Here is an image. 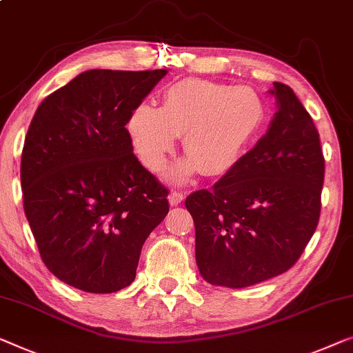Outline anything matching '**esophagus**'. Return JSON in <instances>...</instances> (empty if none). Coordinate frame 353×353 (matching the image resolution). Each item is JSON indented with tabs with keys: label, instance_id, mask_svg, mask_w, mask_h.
Masks as SVG:
<instances>
[{
	"label": "esophagus",
	"instance_id": "esophagus-1",
	"mask_svg": "<svg viewBox=\"0 0 353 353\" xmlns=\"http://www.w3.org/2000/svg\"><path fill=\"white\" fill-rule=\"evenodd\" d=\"M183 194L181 192H171L170 193V204L171 206H177V204H181L183 201Z\"/></svg>",
	"mask_w": 353,
	"mask_h": 353
}]
</instances>
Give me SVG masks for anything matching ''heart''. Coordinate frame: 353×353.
<instances>
[{
  "instance_id": "obj_1",
  "label": "heart",
  "mask_w": 353,
  "mask_h": 353,
  "mask_svg": "<svg viewBox=\"0 0 353 353\" xmlns=\"http://www.w3.org/2000/svg\"><path fill=\"white\" fill-rule=\"evenodd\" d=\"M266 119V106L254 88L231 87L204 79H183L168 88L163 106L139 103L126 120L131 145L141 163L160 171L182 136L187 157L166 172L183 183L201 170L223 176L238 165Z\"/></svg>"
}]
</instances>
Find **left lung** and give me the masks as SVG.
Segmentation results:
<instances>
[{
	"mask_svg": "<svg viewBox=\"0 0 353 353\" xmlns=\"http://www.w3.org/2000/svg\"><path fill=\"white\" fill-rule=\"evenodd\" d=\"M270 128L210 190L185 199L194 254L212 285L243 288L296 263L320 217L325 159L311 115L285 83Z\"/></svg>",
	"mask_w": 353,
	"mask_h": 353,
	"instance_id": "1",
	"label": "left lung"
}]
</instances>
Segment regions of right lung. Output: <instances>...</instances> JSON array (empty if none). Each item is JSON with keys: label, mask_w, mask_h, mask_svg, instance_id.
<instances>
[{"label": "right lung", "mask_w": 353, "mask_h": 353, "mask_svg": "<svg viewBox=\"0 0 353 353\" xmlns=\"http://www.w3.org/2000/svg\"><path fill=\"white\" fill-rule=\"evenodd\" d=\"M166 70H88L36 109L20 163L23 209L41 259L61 282L114 293L170 210L133 154L126 120Z\"/></svg>", "instance_id": "add662e5"}]
</instances>
